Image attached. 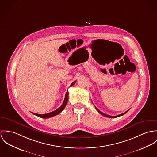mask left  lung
<instances>
[{
  "label": "left lung",
  "mask_w": 157,
  "mask_h": 157,
  "mask_svg": "<svg viewBox=\"0 0 157 157\" xmlns=\"http://www.w3.org/2000/svg\"><path fill=\"white\" fill-rule=\"evenodd\" d=\"M95 107V108L96 109V110L100 113V114H101L102 115H103V116H104L105 117H109V118H116V117H119V116H121L122 115H123V114H124L125 113H126L128 111H129V109L128 110V111H126V112H124V113H122L121 114H119V115H117V116H109V115H108V114H105L104 113H102V111H101L100 110H99L96 106H94Z\"/></svg>",
  "instance_id": "left-lung-1"
}]
</instances>
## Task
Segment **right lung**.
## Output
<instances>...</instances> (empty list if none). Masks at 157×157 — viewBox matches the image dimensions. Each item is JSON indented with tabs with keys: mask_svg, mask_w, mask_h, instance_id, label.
<instances>
[{
	"mask_svg": "<svg viewBox=\"0 0 157 157\" xmlns=\"http://www.w3.org/2000/svg\"><path fill=\"white\" fill-rule=\"evenodd\" d=\"M76 81H74L73 82H72L70 85V87L73 86L75 84ZM68 98H69V92L68 91L66 92V96H65V98H64V102L63 103V104L61 105V106L58 108L57 109H56L55 111H53L52 112H51L49 113H47V114H36L34 113H32L33 114H34L36 116H38L40 117H41V118H43V119H47V118H50L51 117L53 116H55L58 114H59L65 108V106H66V105L67 104V102H68Z\"/></svg>",
	"mask_w": 157,
	"mask_h": 157,
	"instance_id": "right-lung-1",
	"label": "right lung"
}]
</instances>
